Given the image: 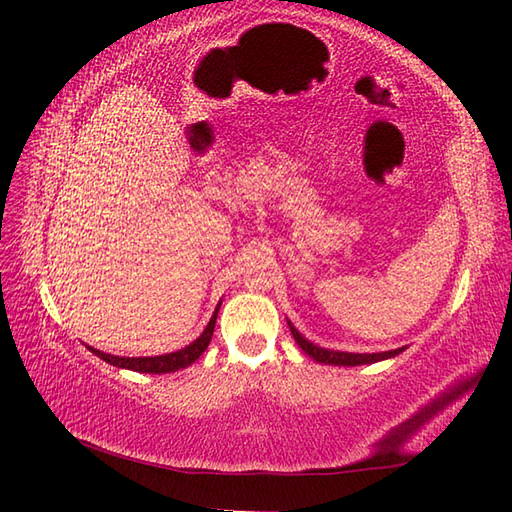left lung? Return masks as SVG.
I'll use <instances>...</instances> for the list:
<instances>
[{"label": "left lung", "mask_w": 512, "mask_h": 512, "mask_svg": "<svg viewBox=\"0 0 512 512\" xmlns=\"http://www.w3.org/2000/svg\"><path fill=\"white\" fill-rule=\"evenodd\" d=\"M290 325V332L295 336L297 345L301 347L303 352H306L310 358H314L317 363L323 365H343V367H354V365H372L378 361H385V358H394L400 352H405V347H398V350H389V352H378V354H354V352H339V350H325V347L314 345L312 341H308L306 336H303L295 325Z\"/></svg>", "instance_id": "left-lung-1"}]
</instances>
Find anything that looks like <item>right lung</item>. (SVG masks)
I'll use <instances>...</instances> for the list:
<instances>
[{"instance_id": "1", "label": "right lung", "mask_w": 512, "mask_h": 512, "mask_svg": "<svg viewBox=\"0 0 512 512\" xmlns=\"http://www.w3.org/2000/svg\"><path fill=\"white\" fill-rule=\"evenodd\" d=\"M222 301L217 303V308L213 312L211 321L206 323L204 332L195 339L193 343H189L187 347H182L178 352H169V354H160V356H114V354H105L101 350H96V347H90L88 350L92 354H96L99 358H103L105 363H110L114 367H121V369H132V372H140V374H169V372H178V369L189 367L191 363L198 361L202 356V352L209 347L211 343V336L215 330V319H217V312H220Z\"/></svg>"}]
</instances>
